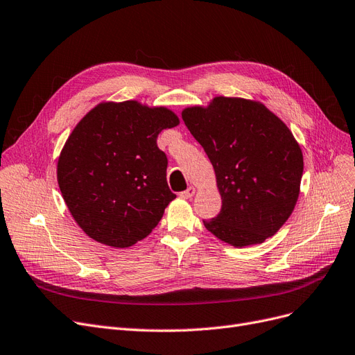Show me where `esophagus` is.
Wrapping results in <instances>:
<instances>
[{
  "mask_svg": "<svg viewBox=\"0 0 355 355\" xmlns=\"http://www.w3.org/2000/svg\"><path fill=\"white\" fill-rule=\"evenodd\" d=\"M194 193H196V189H194V187H189L187 190L181 191V193H180V196H181L182 199H191L193 196H194Z\"/></svg>",
  "mask_w": 355,
  "mask_h": 355,
  "instance_id": "esophagus-1",
  "label": "esophagus"
}]
</instances>
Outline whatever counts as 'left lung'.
I'll list each match as a JSON object with an SVG mask.
<instances>
[{"instance_id":"left-lung-1","label":"left lung","mask_w":355,"mask_h":355,"mask_svg":"<svg viewBox=\"0 0 355 355\" xmlns=\"http://www.w3.org/2000/svg\"><path fill=\"white\" fill-rule=\"evenodd\" d=\"M181 115L214 165L222 198L206 230L234 247L277 234L294 211L304 166L290 128L263 103L243 98L216 96Z\"/></svg>"}]
</instances>
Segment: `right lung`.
<instances>
[{"label":"right lung","instance_id":"obj_1","mask_svg":"<svg viewBox=\"0 0 355 355\" xmlns=\"http://www.w3.org/2000/svg\"><path fill=\"white\" fill-rule=\"evenodd\" d=\"M178 123L165 107L124 101L96 105L74 127L58 157L57 180L90 239L124 248L159 224L177 196L168 187V159L156 139Z\"/></svg>","mask_w":355,"mask_h":355}]
</instances>
